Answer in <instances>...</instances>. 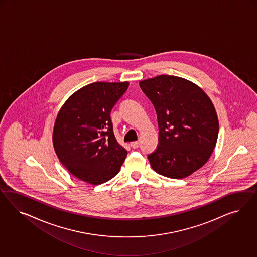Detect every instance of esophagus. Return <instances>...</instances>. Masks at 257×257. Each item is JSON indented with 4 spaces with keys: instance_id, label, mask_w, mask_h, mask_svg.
<instances>
[{
    "instance_id": "34e87169",
    "label": "esophagus",
    "mask_w": 257,
    "mask_h": 257,
    "mask_svg": "<svg viewBox=\"0 0 257 257\" xmlns=\"http://www.w3.org/2000/svg\"><path fill=\"white\" fill-rule=\"evenodd\" d=\"M139 145H140V143L138 142V141H133L130 143V146L132 147L133 149H137L139 147Z\"/></svg>"
}]
</instances>
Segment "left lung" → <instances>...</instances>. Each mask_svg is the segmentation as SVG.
Instances as JSON below:
<instances>
[{"mask_svg":"<svg viewBox=\"0 0 257 257\" xmlns=\"http://www.w3.org/2000/svg\"><path fill=\"white\" fill-rule=\"evenodd\" d=\"M140 86L157 114L158 146L148 156L153 170L172 179L189 176L207 162L218 140V116L210 98L177 76L158 75Z\"/></svg>","mask_w":257,"mask_h":257,"instance_id":"1","label":"left lung"}]
</instances>
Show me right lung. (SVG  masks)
I'll return each mask as SVG.
<instances>
[{"instance_id":"obj_1","label":"right lung","mask_w":257,"mask_h":257,"mask_svg":"<svg viewBox=\"0 0 257 257\" xmlns=\"http://www.w3.org/2000/svg\"><path fill=\"white\" fill-rule=\"evenodd\" d=\"M128 82H95L63 104L55 119L53 143L63 166L78 179L100 185L120 170L127 151L117 143L110 113Z\"/></svg>"}]
</instances>
